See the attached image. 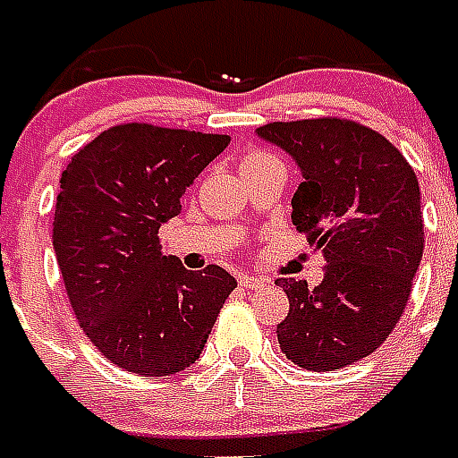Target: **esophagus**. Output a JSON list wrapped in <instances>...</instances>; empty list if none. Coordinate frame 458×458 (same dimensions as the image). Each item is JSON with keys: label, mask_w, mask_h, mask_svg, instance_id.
Listing matches in <instances>:
<instances>
[{"label": "esophagus", "mask_w": 458, "mask_h": 458, "mask_svg": "<svg viewBox=\"0 0 458 458\" xmlns=\"http://www.w3.org/2000/svg\"><path fill=\"white\" fill-rule=\"evenodd\" d=\"M266 283H268V280L257 278V276H247V273H244V276H240V285L247 287V290H264Z\"/></svg>", "instance_id": "1"}]
</instances>
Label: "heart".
<instances>
[{"label": "heart", "instance_id": "obj_1", "mask_svg": "<svg viewBox=\"0 0 458 458\" xmlns=\"http://www.w3.org/2000/svg\"><path fill=\"white\" fill-rule=\"evenodd\" d=\"M264 157H268V154H266V152H250L247 157L242 158V165L251 164V161H259V158H264Z\"/></svg>", "mask_w": 458, "mask_h": 458}]
</instances>
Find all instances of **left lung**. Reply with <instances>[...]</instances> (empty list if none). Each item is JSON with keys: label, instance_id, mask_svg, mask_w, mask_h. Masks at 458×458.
<instances>
[{"label": "left lung", "instance_id": "1", "mask_svg": "<svg viewBox=\"0 0 458 458\" xmlns=\"http://www.w3.org/2000/svg\"><path fill=\"white\" fill-rule=\"evenodd\" d=\"M257 132L301 168L293 223L326 257L313 290L278 280L290 300L276 330L280 349L316 373L352 366L387 340L411 294L426 242L416 173L390 140L347 118L278 121Z\"/></svg>", "mask_w": 458, "mask_h": 458}]
</instances>
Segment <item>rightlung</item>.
<instances>
[{
	"label": "right lung",
	"instance_id": "obj_1",
	"mask_svg": "<svg viewBox=\"0 0 458 458\" xmlns=\"http://www.w3.org/2000/svg\"><path fill=\"white\" fill-rule=\"evenodd\" d=\"M228 135L114 125L71 157L54 211V251L82 333L102 356L145 377L199 359L237 280L164 257L158 228L228 147Z\"/></svg>",
	"mask_w": 458,
	"mask_h": 458
}]
</instances>
